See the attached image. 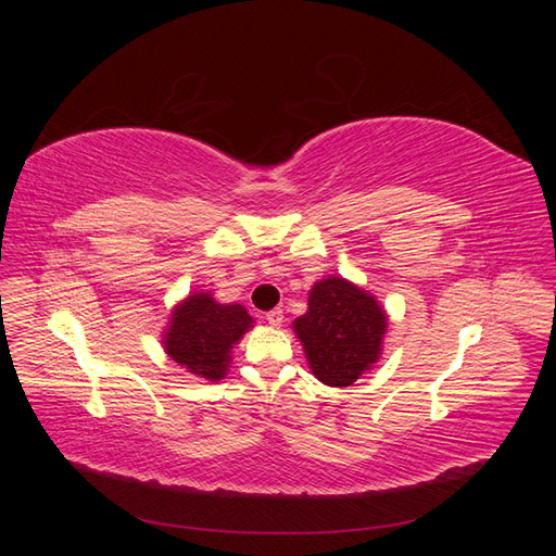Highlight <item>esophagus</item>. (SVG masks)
<instances>
[{
	"instance_id": "1",
	"label": "esophagus",
	"mask_w": 556,
	"mask_h": 556,
	"mask_svg": "<svg viewBox=\"0 0 556 556\" xmlns=\"http://www.w3.org/2000/svg\"><path fill=\"white\" fill-rule=\"evenodd\" d=\"M264 317H266V323L271 325V327H280V323H282V308H274V311H268Z\"/></svg>"
}]
</instances>
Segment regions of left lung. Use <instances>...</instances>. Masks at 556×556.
I'll return each instance as SVG.
<instances>
[{
    "label": "left lung",
    "instance_id": "1",
    "mask_svg": "<svg viewBox=\"0 0 556 556\" xmlns=\"http://www.w3.org/2000/svg\"><path fill=\"white\" fill-rule=\"evenodd\" d=\"M384 327L376 299L343 278L315 282L306 315L294 319L313 374L331 387L352 384L378 359Z\"/></svg>",
    "mask_w": 556,
    "mask_h": 556
}]
</instances>
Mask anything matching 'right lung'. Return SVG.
<instances>
[{"label": "right lung", "mask_w": 556, "mask_h": 556, "mask_svg": "<svg viewBox=\"0 0 556 556\" xmlns=\"http://www.w3.org/2000/svg\"><path fill=\"white\" fill-rule=\"evenodd\" d=\"M252 325L243 306H225L208 294H192L176 308L164 333V350L190 374L220 380L227 374L229 350Z\"/></svg>", "instance_id": "add662e5"}]
</instances>
